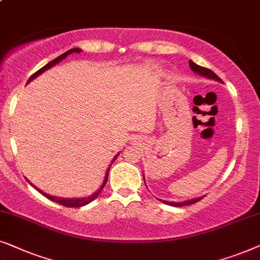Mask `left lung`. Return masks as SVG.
<instances>
[{
    "label": "left lung",
    "instance_id": "obj_1",
    "mask_svg": "<svg viewBox=\"0 0 260 260\" xmlns=\"http://www.w3.org/2000/svg\"><path fill=\"white\" fill-rule=\"evenodd\" d=\"M189 65H190V69L195 72V74L200 75V76H203V77H207L209 79H214V81H217V82H221V78L217 76L215 72H213L212 70H209V69H206L203 67H200V65H197L193 63L192 60H189ZM144 181H145V177H144ZM203 196L201 197H197V199H192V200H189V201H183V202H170V201H162V200H159L161 201L162 203H165V205H169V206H174V207H183V206H189V205H193V203L199 202L200 200H202Z\"/></svg>",
    "mask_w": 260,
    "mask_h": 260
}]
</instances>
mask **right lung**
I'll return each mask as SVG.
<instances>
[{
  "instance_id": "right-lung-1",
  "label": "right lung",
  "mask_w": 260,
  "mask_h": 260,
  "mask_svg": "<svg viewBox=\"0 0 260 260\" xmlns=\"http://www.w3.org/2000/svg\"><path fill=\"white\" fill-rule=\"evenodd\" d=\"M79 52H82L81 48H77V47H75V48H71V50L67 51V52H65V53L60 54L59 57H57V58H55V59L51 60L50 63H47L46 65H45V67L41 68L40 70H38V71L36 72V74H33L32 76H30L29 79H28V82H27V83H29L30 81H33L34 78H37L38 76L41 75V74H43V72H45V71H46V70H48V69L53 68L54 65H57L58 63H59V61H61V60H63V59H65V58H67L69 54H71V53H79ZM117 155H119V153H117V154L115 155V157H114V159H113V161H112V162H114V160H115V159L117 158ZM110 166H112V165H109V168L107 169V172H106L105 179H103V183H102V185L100 186L98 191H95L94 193H92V195H90V196H88V197H81V199H65V197H57V196H52V195H48V193H46V192L41 191L40 189H38L37 186H34V185L32 184V183H29V184L32 185V186H34V188H36V189L38 190V191H39L40 193H43V195H44L45 197H47L48 200L53 201V202H57V203H59V205H61V206L69 207V208H74V207H75V208H78V207H83V206L88 205V203L91 202V201H94V200L96 199V197H98V196L100 195V192L102 191L103 186L106 185L107 181H108V174H109V170H110Z\"/></svg>"
}]
</instances>
